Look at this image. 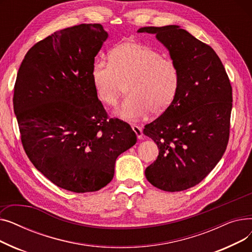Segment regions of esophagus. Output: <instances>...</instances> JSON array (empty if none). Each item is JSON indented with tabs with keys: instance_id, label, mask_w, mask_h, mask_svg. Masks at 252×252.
Segmentation results:
<instances>
[{
	"instance_id": "1",
	"label": "esophagus",
	"mask_w": 252,
	"mask_h": 252,
	"mask_svg": "<svg viewBox=\"0 0 252 252\" xmlns=\"http://www.w3.org/2000/svg\"><path fill=\"white\" fill-rule=\"evenodd\" d=\"M131 127H133L135 134L137 135V138L138 139H142L143 138V130H142V128L140 126H135V125L131 126Z\"/></svg>"
}]
</instances>
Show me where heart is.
I'll use <instances>...</instances> for the list:
<instances>
[{
    "label": "heart",
    "mask_w": 252,
    "mask_h": 252,
    "mask_svg": "<svg viewBox=\"0 0 252 252\" xmlns=\"http://www.w3.org/2000/svg\"><path fill=\"white\" fill-rule=\"evenodd\" d=\"M91 76L98 99L107 106L117 104L125 85L128 96L116 115L128 121L164 112L175 100L180 86L176 63L136 42L115 46L109 62L96 60Z\"/></svg>",
    "instance_id": "heart-1"
}]
</instances>
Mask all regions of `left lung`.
Masks as SVG:
<instances>
[{"instance_id": "1", "label": "left lung", "mask_w": 252, "mask_h": 252, "mask_svg": "<svg viewBox=\"0 0 252 252\" xmlns=\"http://www.w3.org/2000/svg\"><path fill=\"white\" fill-rule=\"evenodd\" d=\"M138 32L156 34L180 72L175 100L143 130L159 149L145 176L160 190H187L215 168L227 149L233 100L230 79L214 49L179 25L147 26Z\"/></svg>"}]
</instances>
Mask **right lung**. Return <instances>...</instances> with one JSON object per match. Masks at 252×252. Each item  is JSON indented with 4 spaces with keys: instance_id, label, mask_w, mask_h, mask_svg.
Listing matches in <instances>:
<instances>
[{
    "instance_id": "obj_1",
    "label": "right lung",
    "mask_w": 252,
    "mask_h": 252,
    "mask_svg": "<svg viewBox=\"0 0 252 252\" xmlns=\"http://www.w3.org/2000/svg\"><path fill=\"white\" fill-rule=\"evenodd\" d=\"M108 33L99 23L54 32L32 46L13 96L24 151L56 186L95 192L111 182L116 158L133 147L130 126L109 118L91 71Z\"/></svg>"
}]
</instances>
